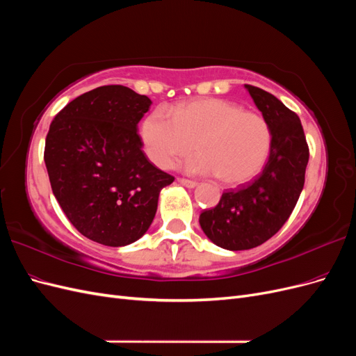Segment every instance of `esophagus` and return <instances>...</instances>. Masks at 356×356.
Segmentation results:
<instances>
[{
  "instance_id": "34e87169",
  "label": "esophagus",
  "mask_w": 356,
  "mask_h": 356,
  "mask_svg": "<svg viewBox=\"0 0 356 356\" xmlns=\"http://www.w3.org/2000/svg\"><path fill=\"white\" fill-rule=\"evenodd\" d=\"M178 182L181 186H184L187 188H195L197 186L196 181H191V179H186V178H178Z\"/></svg>"
}]
</instances>
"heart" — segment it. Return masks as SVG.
Instances as JSON below:
<instances>
[{"instance_id":"obj_1","label":"heart","mask_w":356,"mask_h":356,"mask_svg":"<svg viewBox=\"0 0 356 356\" xmlns=\"http://www.w3.org/2000/svg\"><path fill=\"white\" fill-rule=\"evenodd\" d=\"M139 135L147 157L160 169H170L196 143L200 153L184 169L218 175L230 187L243 186L260 174L272 147L270 127L263 115L217 98L179 104L174 113L157 106L145 115Z\"/></svg>"}]
</instances>
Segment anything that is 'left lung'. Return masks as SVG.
<instances>
[{"label":"left lung","mask_w":356,"mask_h":356,"mask_svg":"<svg viewBox=\"0 0 356 356\" xmlns=\"http://www.w3.org/2000/svg\"><path fill=\"white\" fill-rule=\"evenodd\" d=\"M245 89L270 127V154L260 177L222 193L217 207L199 217L209 241L229 251L251 250L279 232L296 208L309 161L298 115L272 93L251 84H245Z\"/></svg>","instance_id":"left-lung-1"}]
</instances>
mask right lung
<instances>
[{
	"label": "right lung",
	"mask_w": 356,
	"mask_h": 356,
	"mask_svg": "<svg viewBox=\"0 0 356 356\" xmlns=\"http://www.w3.org/2000/svg\"><path fill=\"white\" fill-rule=\"evenodd\" d=\"M149 105L124 86H101L71 101L50 124L44 161L53 195L93 242L126 246L143 238L161 188L174 182L147 159L136 132Z\"/></svg>",
	"instance_id": "obj_1"
}]
</instances>
